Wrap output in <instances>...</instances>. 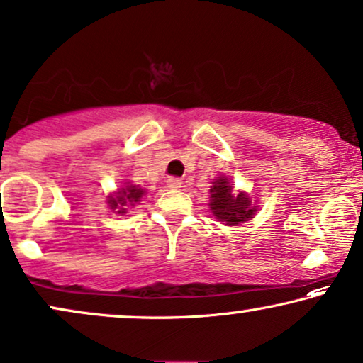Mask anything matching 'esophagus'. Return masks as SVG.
<instances>
[{
	"instance_id": "34e87169",
	"label": "esophagus",
	"mask_w": 363,
	"mask_h": 363,
	"mask_svg": "<svg viewBox=\"0 0 363 363\" xmlns=\"http://www.w3.org/2000/svg\"><path fill=\"white\" fill-rule=\"evenodd\" d=\"M166 184H167V187H169V189H179L182 186L181 179H177V177H169V179L166 181Z\"/></svg>"
}]
</instances>
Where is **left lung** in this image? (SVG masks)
<instances>
[{
  "instance_id": "left-lung-1",
  "label": "left lung",
  "mask_w": 363,
  "mask_h": 363,
  "mask_svg": "<svg viewBox=\"0 0 363 363\" xmlns=\"http://www.w3.org/2000/svg\"><path fill=\"white\" fill-rule=\"evenodd\" d=\"M211 212L225 225H238L253 218L257 207L248 194L233 192V184L227 176H218L211 187Z\"/></svg>"
}]
</instances>
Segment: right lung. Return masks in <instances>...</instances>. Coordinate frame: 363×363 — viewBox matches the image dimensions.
Returning <instances> with one entry per match:
<instances>
[{"instance_id": "right-lung-1", "label": "right lung", "mask_w": 363, "mask_h": 363, "mask_svg": "<svg viewBox=\"0 0 363 363\" xmlns=\"http://www.w3.org/2000/svg\"><path fill=\"white\" fill-rule=\"evenodd\" d=\"M143 196H145V189L126 184L115 196L108 197V206L111 211H116V213H126V207L135 206Z\"/></svg>"}]
</instances>
